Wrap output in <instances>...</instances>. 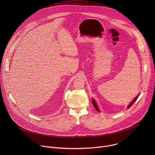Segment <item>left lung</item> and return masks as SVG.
<instances>
[{"label":"left lung","instance_id":"left-lung-1","mask_svg":"<svg viewBox=\"0 0 155 155\" xmlns=\"http://www.w3.org/2000/svg\"><path fill=\"white\" fill-rule=\"evenodd\" d=\"M139 94H138L133 100L132 101V102H130V103L129 104V105L127 106V108H129L130 107H131V105L133 104L134 102H135V101L137 100V99L138 98V97H139ZM92 103H93V106L94 107V108H96V110H97V111H98L99 112H100L101 111H100V110H99V107H98V105H97V103L96 102V101H95V100L94 99H93L92 98Z\"/></svg>","mask_w":155,"mask_h":155}]
</instances>
